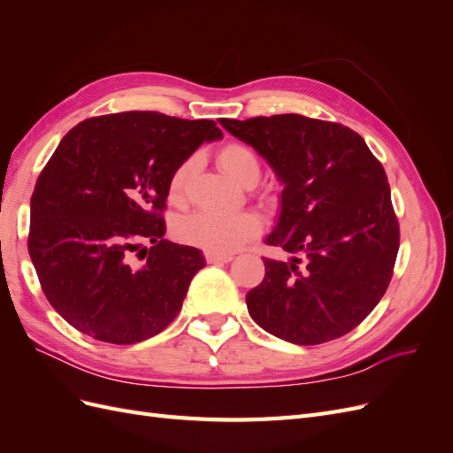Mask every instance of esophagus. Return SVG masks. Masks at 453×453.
Wrapping results in <instances>:
<instances>
[{"instance_id": "obj_1", "label": "esophagus", "mask_w": 453, "mask_h": 453, "mask_svg": "<svg viewBox=\"0 0 453 453\" xmlns=\"http://www.w3.org/2000/svg\"><path fill=\"white\" fill-rule=\"evenodd\" d=\"M234 258L228 253H213V251H208L205 253V260H208L210 265H215V263H230V260Z\"/></svg>"}]
</instances>
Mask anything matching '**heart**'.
Instances as JSON below:
<instances>
[{
	"instance_id": "1",
	"label": "heart",
	"mask_w": 453,
	"mask_h": 453,
	"mask_svg": "<svg viewBox=\"0 0 453 453\" xmlns=\"http://www.w3.org/2000/svg\"><path fill=\"white\" fill-rule=\"evenodd\" d=\"M217 164L221 170L242 187H253L260 180V162L250 147L242 143H226L219 149ZM196 168L195 158L177 164L168 180V202L183 205L188 195V185ZM263 221L253 211L215 213L195 211L175 223V236L188 245L213 253H232L248 240L255 238Z\"/></svg>"
}]
</instances>
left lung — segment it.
Returning a JSON list of instances; mask_svg holds the SVG:
<instances>
[{"label": "left lung", "instance_id": "obj_1", "mask_svg": "<svg viewBox=\"0 0 453 453\" xmlns=\"http://www.w3.org/2000/svg\"><path fill=\"white\" fill-rule=\"evenodd\" d=\"M283 183L280 221L265 240L291 260H265L245 296L270 334L315 346L353 331L393 276L399 221L381 162L351 128L304 115L219 119Z\"/></svg>", "mask_w": 453, "mask_h": 453}]
</instances>
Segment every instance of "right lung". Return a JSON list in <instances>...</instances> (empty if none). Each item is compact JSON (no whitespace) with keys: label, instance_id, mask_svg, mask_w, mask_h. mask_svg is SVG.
<instances>
[{"label":"right lung","instance_id":"1","mask_svg":"<svg viewBox=\"0 0 453 453\" xmlns=\"http://www.w3.org/2000/svg\"><path fill=\"white\" fill-rule=\"evenodd\" d=\"M221 138L213 120L158 111L92 117L64 135L30 200L28 251L50 306L77 331L127 346L177 318L205 260L164 240L168 180Z\"/></svg>","mask_w":453,"mask_h":453}]
</instances>
